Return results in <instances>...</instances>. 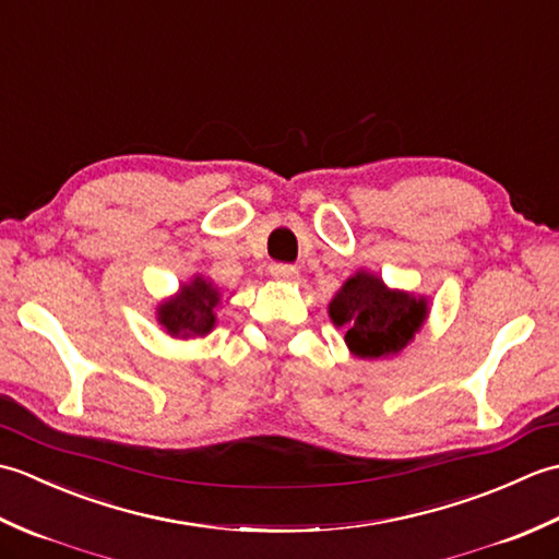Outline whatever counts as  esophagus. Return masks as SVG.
Wrapping results in <instances>:
<instances>
[{"instance_id": "34e87169", "label": "esophagus", "mask_w": 559, "mask_h": 559, "mask_svg": "<svg viewBox=\"0 0 559 559\" xmlns=\"http://www.w3.org/2000/svg\"><path fill=\"white\" fill-rule=\"evenodd\" d=\"M271 276L278 281H293V278H298V269H295L293 264H273Z\"/></svg>"}]
</instances>
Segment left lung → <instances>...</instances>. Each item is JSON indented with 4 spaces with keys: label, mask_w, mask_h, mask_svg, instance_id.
I'll list each match as a JSON object with an SVG mask.
<instances>
[{
    "label": "left lung",
    "mask_w": 559,
    "mask_h": 559,
    "mask_svg": "<svg viewBox=\"0 0 559 559\" xmlns=\"http://www.w3.org/2000/svg\"><path fill=\"white\" fill-rule=\"evenodd\" d=\"M334 324L346 326V343L358 358H386L399 353L420 329L427 314L425 300L389 290L370 273L346 281L329 305Z\"/></svg>",
    "instance_id": "1"
}]
</instances>
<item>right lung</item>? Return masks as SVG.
<instances>
[{"mask_svg": "<svg viewBox=\"0 0 559 559\" xmlns=\"http://www.w3.org/2000/svg\"><path fill=\"white\" fill-rule=\"evenodd\" d=\"M218 290L197 278L182 288L177 298L160 305L158 319L173 336H204L216 324L213 307L218 305Z\"/></svg>", "mask_w": 559, "mask_h": 559, "instance_id": "1", "label": "right lung"}]
</instances>
